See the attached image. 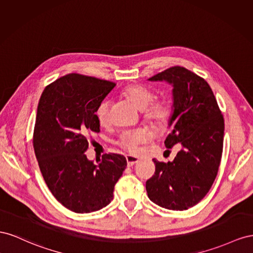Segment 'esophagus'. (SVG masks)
Wrapping results in <instances>:
<instances>
[{
  "label": "esophagus",
  "instance_id": "34e87169",
  "mask_svg": "<svg viewBox=\"0 0 253 253\" xmlns=\"http://www.w3.org/2000/svg\"><path fill=\"white\" fill-rule=\"evenodd\" d=\"M126 160H127V165L129 168L133 167L135 163L139 162V159L136 157H133V156H126Z\"/></svg>",
  "mask_w": 253,
  "mask_h": 253
}]
</instances>
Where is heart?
Instances as JSON below:
<instances>
[{
	"instance_id": "1",
	"label": "heart",
	"mask_w": 253,
	"mask_h": 253,
	"mask_svg": "<svg viewBox=\"0 0 253 253\" xmlns=\"http://www.w3.org/2000/svg\"><path fill=\"white\" fill-rule=\"evenodd\" d=\"M124 95L127 99L143 111V118L149 124L160 127L163 126L169 121V107L164 100H156L154 91L148 86L143 84H130L124 90ZM111 102L104 100L96 110V118L100 125H106L110 120ZM150 135L145 129H134V130L125 131L121 135L120 145L127 150L134 153L138 150L140 144L145 143L149 140Z\"/></svg>"
}]
</instances>
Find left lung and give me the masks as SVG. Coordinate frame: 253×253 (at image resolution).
Instances as JSON below:
<instances>
[{"label": "left lung", "instance_id": "left-lung-1", "mask_svg": "<svg viewBox=\"0 0 253 253\" xmlns=\"http://www.w3.org/2000/svg\"><path fill=\"white\" fill-rule=\"evenodd\" d=\"M148 81L172 86V113L167 148L181 145L174 161L159 162L146 181L148 198L156 205L183 211L197 205L210 191L217 175L223 143L222 114L211 86L183 67H171Z\"/></svg>", "mask_w": 253, "mask_h": 253}]
</instances>
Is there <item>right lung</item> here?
<instances>
[{
  "mask_svg": "<svg viewBox=\"0 0 253 253\" xmlns=\"http://www.w3.org/2000/svg\"><path fill=\"white\" fill-rule=\"evenodd\" d=\"M115 84L68 74L48 84L40 97L34 149L43 179L54 197L75 213L95 212L113 198L114 185L127 167L126 158L105 154L88 160V134L99 132L96 110Z\"/></svg>",
  "mask_w": 253,
  "mask_h": 253,
  "instance_id": "right-lung-1",
  "label": "right lung"
}]
</instances>
